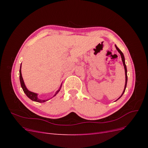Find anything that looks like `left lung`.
Here are the masks:
<instances>
[{
	"instance_id": "1",
	"label": "left lung",
	"mask_w": 148,
	"mask_h": 148,
	"mask_svg": "<svg viewBox=\"0 0 148 148\" xmlns=\"http://www.w3.org/2000/svg\"><path fill=\"white\" fill-rule=\"evenodd\" d=\"M115 47H116V49H117V51L120 53V56H121V58H122V62H123V66H124V69H125V88H124V89H123V92H122V95H121L118 99L116 100V101H117L118 99H119L122 96V95H123V93L125 92V89H126V88H127V80H128V78H127V66H126V65H125V57H124V55H123V53H122V52L121 51L120 49L117 47V46L116 45H115Z\"/></svg>"
}]
</instances>
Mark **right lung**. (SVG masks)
<instances>
[{
  "instance_id": "1",
  "label": "right lung",
  "mask_w": 148,
  "mask_h": 148,
  "mask_svg": "<svg viewBox=\"0 0 148 148\" xmlns=\"http://www.w3.org/2000/svg\"><path fill=\"white\" fill-rule=\"evenodd\" d=\"M21 66H20V81L21 86L22 89H23V90L24 92L25 93V95H26V96H28V97L29 98V99H30L31 100H32V101H35V102H40V103L44 102H46V101H48V100H49V99H51V98H52L53 97L56 96V95H57V94L58 92H59L60 91V89H61V87H62V84H61V85H60V88H59V89H58V90H57V91L56 92L55 95L52 96V97L50 98V99H44V100H43V99H39V98H38V95L37 93H35V92H31V91H29L28 89H27V88L26 87V86H25V83H24V81H23V77H22V75H21Z\"/></svg>"
}]
</instances>
